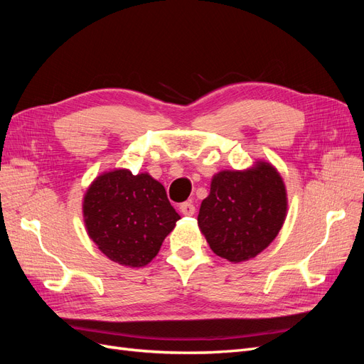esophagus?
I'll use <instances>...</instances> for the list:
<instances>
[{"label": "esophagus", "instance_id": "34e87169", "mask_svg": "<svg viewBox=\"0 0 364 364\" xmlns=\"http://www.w3.org/2000/svg\"><path fill=\"white\" fill-rule=\"evenodd\" d=\"M179 209L183 215H193L196 213V206L193 205V202H183Z\"/></svg>", "mask_w": 364, "mask_h": 364}]
</instances>
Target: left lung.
I'll return each instance as SVG.
<instances>
[{
	"mask_svg": "<svg viewBox=\"0 0 364 364\" xmlns=\"http://www.w3.org/2000/svg\"><path fill=\"white\" fill-rule=\"evenodd\" d=\"M287 197L278 171L266 162L247 171H220L202 202L197 223L215 255L246 261L266 249L282 228Z\"/></svg>",
	"mask_w": 364,
	"mask_h": 364,
	"instance_id": "1",
	"label": "left lung"
}]
</instances>
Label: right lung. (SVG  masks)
Segmentation results:
<instances>
[{"mask_svg": "<svg viewBox=\"0 0 364 364\" xmlns=\"http://www.w3.org/2000/svg\"><path fill=\"white\" fill-rule=\"evenodd\" d=\"M87 234L107 258L142 267L158 255L181 215L147 173L115 170L97 178L83 200Z\"/></svg>", "mask_w": 364, "mask_h": 364, "instance_id": "add662e5", "label": "right lung"}]
</instances>
